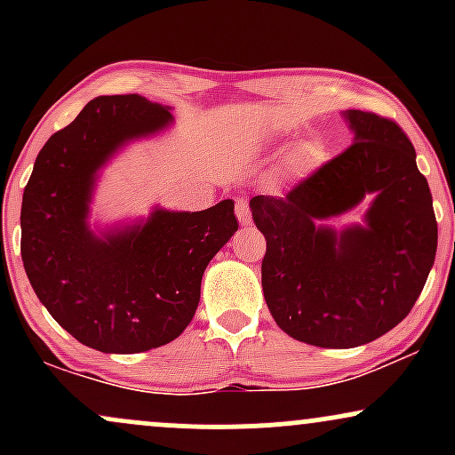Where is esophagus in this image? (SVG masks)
I'll return each instance as SVG.
<instances>
[{
	"label": "esophagus",
	"instance_id": "34e87169",
	"mask_svg": "<svg viewBox=\"0 0 455 455\" xmlns=\"http://www.w3.org/2000/svg\"><path fill=\"white\" fill-rule=\"evenodd\" d=\"M235 213H237L239 222L250 224V220H252V216H250V201H248V196L239 195L237 198H235Z\"/></svg>",
	"mask_w": 455,
	"mask_h": 455
}]
</instances>
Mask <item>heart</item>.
I'll use <instances>...</instances> for the list:
<instances>
[{
    "label": "heart",
    "mask_w": 455,
    "mask_h": 455,
    "mask_svg": "<svg viewBox=\"0 0 455 455\" xmlns=\"http://www.w3.org/2000/svg\"><path fill=\"white\" fill-rule=\"evenodd\" d=\"M304 158H306V162H310V151H306V154H304Z\"/></svg>",
    "instance_id": "1"
}]
</instances>
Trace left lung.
<instances>
[{
	"label": "left lung",
	"instance_id": "obj_1",
	"mask_svg": "<svg viewBox=\"0 0 455 455\" xmlns=\"http://www.w3.org/2000/svg\"><path fill=\"white\" fill-rule=\"evenodd\" d=\"M355 139L284 196H254L267 239L260 282L284 333L323 348H353L394 329L412 310L436 257L427 180L398 124L344 113ZM374 194L363 228L338 234L320 222Z\"/></svg>",
	"mask_w": 455,
	"mask_h": 455
}]
</instances>
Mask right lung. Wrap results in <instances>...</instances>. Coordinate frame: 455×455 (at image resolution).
<instances>
[{"instance_id": "obj_1", "label": "right lung", "mask_w": 455, "mask_h": 455, "mask_svg": "<svg viewBox=\"0 0 455 455\" xmlns=\"http://www.w3.org/2000/svg\"><path fill=\"white\" fill-rule=\"evenodd\" d=\"M173 122L139 93L100 96L44 143L20 205V257L38 299L70 336L102 353L175 340L195 316L210 260L237 231L233 201L203 212L154 210L96 235L87 224L100 166L128 140Z\"/></svg>"}]
</instances>
